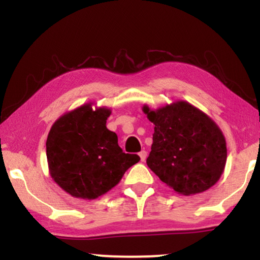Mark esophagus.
Returning a JSON list of instances; mask_svg holds the SVG:
<instances>
[{
  "instance_id": "obj_1",
  "label": "esophagus",
  "mask_w": 260,
  "mask_h": 260,
  "mask_svg": "<svg viewBox=\"0 0 260 260\" xmlns=\"http://www.w3.org/2000/svg\"><path fill=\"white\" fill-rule=\"evenodd\" d=\"M138 155H140V157H141V161L142 162H144L145 161V158H147V151H141L140 152V154H138Z\"/></svg>"
}]
</instances>
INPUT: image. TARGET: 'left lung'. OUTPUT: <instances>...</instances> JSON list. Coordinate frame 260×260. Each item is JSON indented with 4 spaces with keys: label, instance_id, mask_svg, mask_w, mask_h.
<instances>
[{
    "label": "left lung",
    "instance_id": "1",
    "mask_svg": "<svg viewBox=\"0 0 260 260\" xmlns=\"http://www.w3.org/2000/svg\"><path fill=\"white\" fill-rule=\"evenodd\" d=\"M154 123L147 165L176 193L195 195L218 182L227 159L226 140L207 113L186 101L158 109L143 105Z\"/></svg>",
    "mask_w": 260,
    "mask_h": 260
}]
</instances>
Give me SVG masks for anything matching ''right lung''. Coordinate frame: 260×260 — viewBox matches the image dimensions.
Masks as SVG:
<instances>
[{"label":"right lung","mask_w":260,"mask_h":260,"mask_svg":"<svg viewBox=\"0 0 260 260\" xmlns=\"http://www.w3.org/2000/svg\"><path fill=\"white\" fill-rule=\"evenodd\" d=\"M111 109L93 102L65 112L46 142L49 175L71 197L94 200L119 183L140 156L125 154L106 127Z\"/></svg>","instance_id":"add662e5"}]
</instances>
